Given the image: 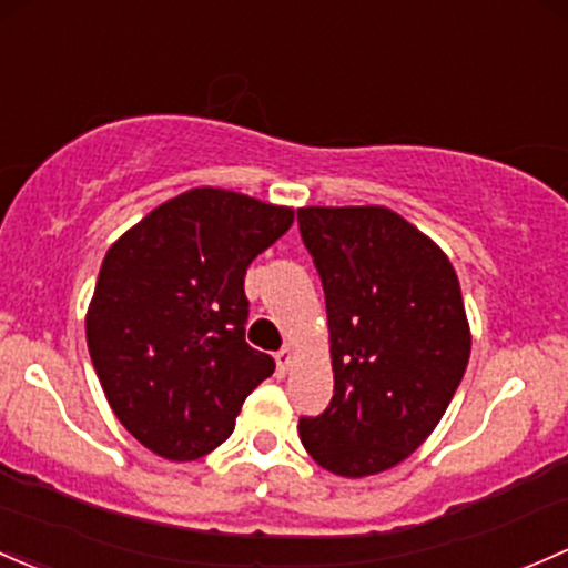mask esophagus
Returning <instances> with one entry per match:
<instances>
[{
  "instance_id": "obj_1",
  "label": "esophagus",
  "mask_w": 568,
  "mask_h": 568,
  "mask_svg": "<svg viewBox=\"0 0 568 568\" xmlns=\"http://www.w3.org/2000/svg\"><path fill=\"white\" fill-rule=\"evenodd\" d=\"M294 359H296L294 345H283V348H280L277 354H274V362H277V373H280V375L288 373L291 364H294Z\"/></svg>"
}]
</instances>
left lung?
I'll use <instances>...</instances> for the list:
<instances>
[{
  "label": "left lung",
  "mask_w": 568,
  "mask_h": 568,
  "mask_svg": "<svg viewBox=\"0 0 568 568\" xmlns=\"http://www.w3.org/2000/svg\"><path fill=\"white\" fill-rule=\"evenodd\" d=\"M326 294L334 397L300 419L307 455L345 479L389 470L449 408L470 356L463 291L444 250L386 206L300 209Z\"/></svg>",
  "instance_id": "obj_1"
}]
</instances>
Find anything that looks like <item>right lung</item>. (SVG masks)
<instances>
[{"label":"right lung","mask_w":568,"mask_h":568,"mask_svg":"<svg viewBox=\"0 0 568 568\" xmlns=\"http://www.w3.org/2000/svg\"><path fill=\"white\" fill-rule=\"evenodd\" d=\"M291 223V206L193 187L109 247L87 345L111 410L149 452L187 463L217 449L274 373L244 339V274Z\"/></svg>","instance_id":"right-lung-1"}]
</instances>
